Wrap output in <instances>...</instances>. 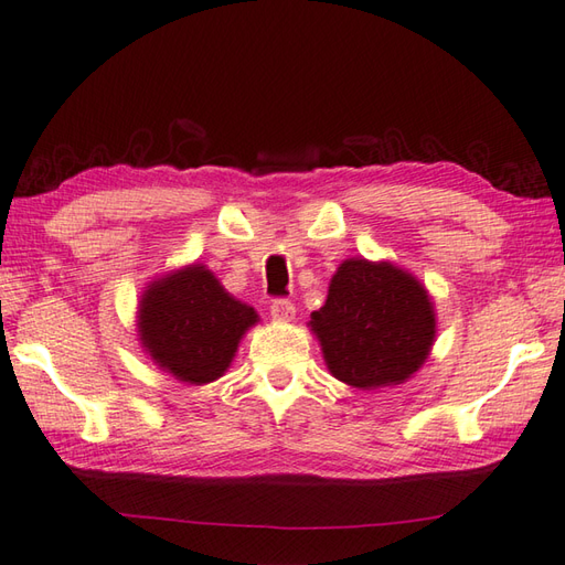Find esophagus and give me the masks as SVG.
Here are the masks:
<instances>
[{
	"label": "esophagus",
	"mask_w": 565,
	"mask_h": 565,
	"mask_svg": "<svg viewBox=\"0 0 565 565\" xmlns=\"http://www.w3.org/2000/svg\"><path fill=\"white\" fill-rule=\"evenodd\" d=\"M269 313L274 320L289 322L296 316V306L291 301H286V298H276V301H271V306H269Z\"/></svg>",
	"instance_id": "esophagus-1"
}]
</instances>
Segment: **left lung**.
I'll use <instances>...</instances> for the list:
<instances>
[{
    "label": "left lung",
    "instance_id": "left-lung-1",
    "mask_svg": "<svg viewBox=\"0 0 565 565\" xmlns=\"http://www.w3.org/2000/svg\"><path fill=\"white\" fill-rule=\"evenodd\" d=\"M310 332L330 374L359 391L413 379L437 338V313L425 284L388 259H344L332 274L326 306Z\"/></svg>",
    "mask_w": 565,
    "mask_h": 565
}]
</instances>
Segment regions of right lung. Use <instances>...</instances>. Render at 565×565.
I'll use <instances>...</instances> for the list:
<instances>
[{"instance_id": "add662e5", "label": "right lung", "mask_w": 565, "mask_h": 565, "mask_svg": "<svg viewBox=\"0 0 565 565\" xmlns=\"http://www.w3.org/2000/svg\"><path fill=\"white\" fill-rule=\"evenodd\" d=\"M138 340L152 364L189 386L231 369L257 310L223 289L206 264H184L152 279L138 301Z\"/></svg>"}]
</instances>
